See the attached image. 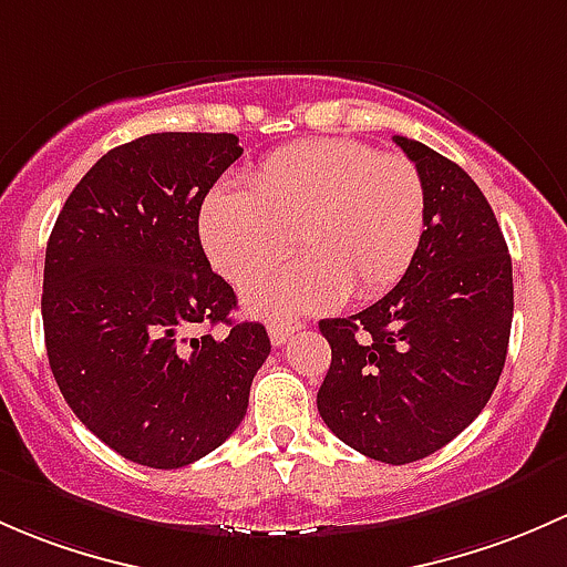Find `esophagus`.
Returning a JSON list of instances; mask_svg holds the SVG:
<instances>
[{"label": "esophagus", "mask_w": 567, "mask_h": 567, "mask_svg": "<svg viewBox=\"0 0 567 567\" xmlns=\"http://www.w3.org/2000/svg\"><path fill=\"white\" fill-rule=\"evenodd\" d=\"M300 327H302L300 322H270L267 332H270V341L276 343V347H281V343L289 341V336H295Z\"/></svg>", "instance_id": "obj_1"}]
</instances>
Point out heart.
<instances>
[{
    "label": "heart",
    "instance_id": "heart-1",
    "mask_svg": "<svg viewBox=\"0 0 567 567\" xmlns=\"http://www.w3.org/2000/svg\"><path fill=\"white\" fill-rule=\"evenodd\" d=\"M425 229V188L404 155H377L349 138H311L278 150L250 190L207 196L198 231L220 276L245 284L291 250L302 259L245 286L248 311L295 319L352 295L371 300L412 265Z\"/></svg>",
    "mask_w": 567,
    "mask_h": 567
}]
</instances>
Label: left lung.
<instances>
[{
	"label": "left lung",
	"mask_w": 567,
	"mask_h": 567,
	"mask_svg": "<svg viewBox=\"0 0 567 567\" xmlns=\"http://www.w3.org/2000/svg\"><path fill=\"white\" fill-rule=\"evenodd\" d=\"M393 142L423 177V240L382 300L319 322L332 360L317 406L358 453L410 464L445 447L492 399L511 341L513 267L475 179L414 138Z\"/></svg>",
	"instance_id": "1"
}]
</instances>
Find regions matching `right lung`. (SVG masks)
<instances>
[{
  "label": "right lung",
  "mask_w": 567,
  "mask_h": 567,
  "mask_svg": "<svg viewBox=\"0 0 567 567\" xmlns=\"http://www.w3.org/2000/svg\"><path fill=\"white\" fill-rule=\"evenodd\" d=\"M243 155L235 133H150L109 150L68 196L43 270L51 373L111 451L177 470L224 445L270 354L259 322H231L198 213ZM226 323L224 337L190 339Z\"/></svg>",
  "instance_id": "1"
}]
</instances>
